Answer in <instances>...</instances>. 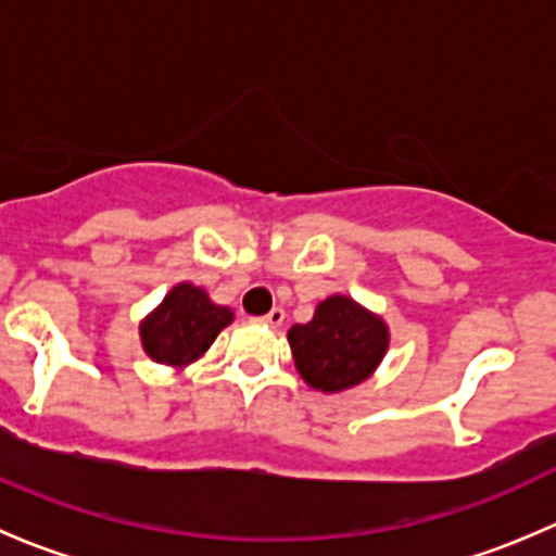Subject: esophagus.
<instances>
[{"label":"esophagus","instance_id":"obj_1","mask_svg":"<svg viewBox=\"0 0 556 556\" xmlns=\"http://www.w3.org/2000/svg\"><path fill=\"white\" fill-rule=\"evenodd\" d=\"M261 323L271 325V328H279V325L285 323V309H282V306H274V309L268 312L266 317H261Z\"/></svg>","mask_w":556,"mask_h":556}]
</instances>
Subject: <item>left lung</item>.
I'll use <instances>...</instances> for the list:
<instances>
[{"label": "left lung", "instance_id": "left-lung-1", "mask_svg": "<svg viewBox=\"0 0 556 556\" xmlns=\"http://www.w3.org/2000/svg\"><path fill=\"white\" fill-rule=\"evenodd\" d=\"M288 339L301 377L323 392L361 384L387 352L382 319L346 295L323 301L309 323L290 328Z\"/></svg>", "mask_w": 556, "mask_h": 556}]
</instances>
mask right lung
Listing matches in <instances>:
<instances>
[{
    "mask_svg": "<svg viewBox=\"0 0 556 556\" xmlns=\"http://www.w3.org/2000/svg\"><path fill=\"white\" fill-rule=\"evenodd\" d=\"M231 317V309L212 304L201 288L177 285L139 328L142 346L155 363L185 366L210 350Z\"/></svg>",
    "mask_w": 556,
    "mask_h": 556,
    "instance_id": "1",
    "label": "right lung"
}]
</instances>
